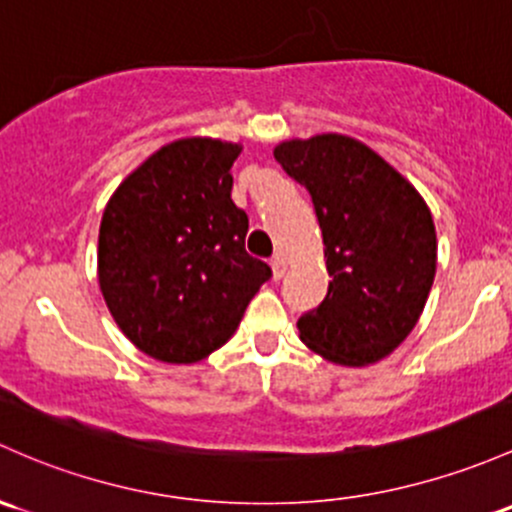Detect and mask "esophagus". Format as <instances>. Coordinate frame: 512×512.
Returning a JSON list of instances; mask_svg holds the SVG:
<instances>
[{
	"label": "esophagus",
	"instance_id": "obj_1",
	"mask_svg": "<svg viewBox=\"0 0 512 512\" xmlns=\"http://www.w3.org/2000/svg\"><path fill=\"white\" fill-rule=\"evenodd\" d=\"M270 265H272V274H274V279H282V277H284V272H287V262H284V257H282V255H274Z\"/></svg>",
	"mask_w": 512,
	"mask_h": 512
}]
</instances>
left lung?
<instances>
[{
    "label": "left lung",
    "instance_id": "obj_1",
    "mask_svg": "<svg viewBox=\"0 0 512 512\" xmlns=\"http://www.w3.org/2000/svg\"><path fill=\"white\" fill-rule=\"evenodd\" d=\"M282 169L314 201L331 282L297 321L299 338L328 363L363 368L410 336L437 272L432 211L395 166L346 134L287 139Z\"/></svg>",
    "mask_w": 512,
    "mask_h": 512
}]
</instances>
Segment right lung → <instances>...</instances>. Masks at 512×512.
Here are the masks:
<instances>
[{"mask_svg":"<svg viewBox=\"0 0 512 512\" xmlns=\"http://www.w3.org/2000/svg\"><path fill=\"white\" fill-rule=\"evenodd\" d=\"M240 152L211 137L164 144L102 213L100 292L120 331L161 363H198L225 346L272 277L247 255V215L230 198Z\"/></svg>","mask_w":512,"mask_h":512,"instance_id":"right-lung-1","label":"right lung"}]
</instances>
